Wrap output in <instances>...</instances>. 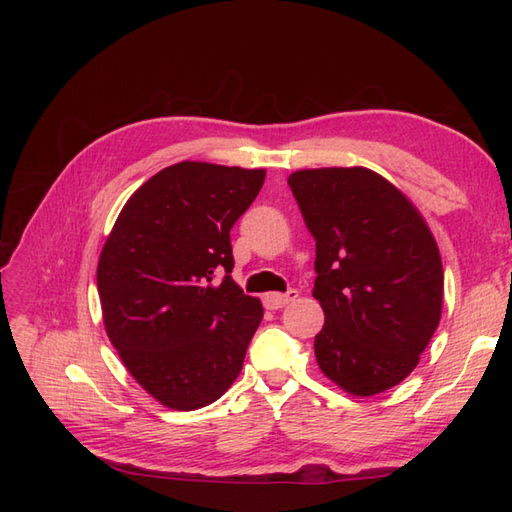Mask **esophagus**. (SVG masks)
Listing matches in <instances>:
<instances>
[{"label":"esophagus","mask_w":512,"mask_h":512,"mask_svg":"<svg viewBox=\"0 0 512 512\" xmlns=\"http://www.w3.org/2000/svg\"><path fill=\"white\" fill-rule=\"evenodd\" d=\"M299 297V292L297 290H288L286 294H282V292H267L265 294V305L269 307V309H280V307H284V305H288L290 301H294Z\"/></svg>","instance_id":"esophagus-1"}]
</instances>
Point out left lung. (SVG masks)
<instances>
[{
	"instance_id": "obj_1",
	"label": "left lung",
	"mask_w": 512,
	"mask_h": 512,
	"mask_svg": "<svg viewBox=\"0 0 512 512\" xmlns=\"http://www.w3.org/2000/svg\"><path fill=\"white\" fill-rule=\"evenodd\" d=\"M288 185L316 239L322 374L359 397L391 389L438 329L444 271L436 239L410 200L369 168L297 170Z\"/></svg>"
}]
</instances>
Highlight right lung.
Masks as SVG:
<instances>
[{"mask_svg":"<svg viewBox=\"0 0 512 512\" xmlns=\"http://www.w3.org/2000/svg\"><path fill=\"white\" fill-rule=\"evenodd\" d=\"M262 183V168L173 164L130 196L102 247L106 335L166 408L213 404L243 367L262 303L230 277V228Z\"/></svg>","mask_w":512,"mask_h":512,"instance_id":"obj_1","label":"right lung"}]
</instances>
